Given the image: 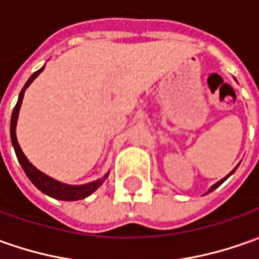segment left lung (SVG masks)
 Returning <instances> with one entry per match:
<instances>
[{
	"label": "left lung",
	"instance_id": "left-lung-1",
	"mask_svg": "<svg viewBox=\"0 0 259 259\" xmlns=\"http://www.w3.org/2000/svg\"><path fill=\"white\" fill-rule=\"evenodd\" d=\"M238 166H240V164H238ZM238 166H237V167H238ZM237 167H234L233 171H230V174H227V176H226V177H224V179H221V180L217 181L215 184H212V186H211L210 189H208V191H207L205 194H208V193H211V191H214V190L217 189V187H220V186H221V184H223V183H224V181H226L227 179H228V177H230V176H231V174H233L234 171H235V170H237Z\"/></svg>",
	"mask_w": 259,
	"mask_h": 259
}]
</instances>
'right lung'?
I'll return each instance as SVG.
<instances>
[{"mask_svg": "<svg viewBox=\"0 0 259 259\" xmlns=\"http://www.w3.org/2000/svg\"><path fill=\"white\" fill-rule=\"evenodd\" d=\"M45 66H42L41 69L36 70L35 73L31 75V78L26 80V83L22 88V91L19 93L18 102L12 110L11 116V142L12 147L15 150V154H17V159H18L19 164L22 166L24 171L28 176V179L32 181V184L38 190H41L44 194L52 197V198H56V200H62V201H76V200H82V198H86L88 196H91L92 193H95L96 190L99 189L100 186L103 184V181L106 180L107 176H109V171H107L103 177H100L98 180L91 181V183H86V184H79V186H72V184H66V183H62V181H58L52 177H49L48 174L42 173L41 170H38L36 167L33 166L32 163L29 160L26 159V156L22 152L21 146H19L18 140H17V122H18V115H19V109H21V105H22V99H24V93H25L26 88L31 85L33 82V79L36 78L42 70H44Z\"/></svg>", "mask_w": 259, "mask_h": 259, "instance_id": "1", "label": "right lung"}]
</instances>
